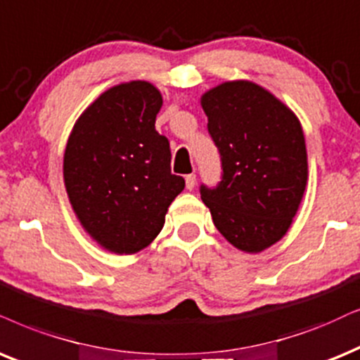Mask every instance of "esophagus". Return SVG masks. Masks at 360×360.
I'll return each instance as SVG.
<instances>
[{
	"instance_id": "1",
	"label": "esophagus",
	"mask_w": 360,
	"mask_h": 360,
	"mask_svg": "<svg viewBox=\"0 0 360 360\" xmlns=\"http://www.w3.org/2000/svg\"><path fill=\"white\" fill-rule=\"evenodd\" d=\"M186 188L193 191L195 188V174H188L186 176Z\"/></svg>"
}]
</instances>
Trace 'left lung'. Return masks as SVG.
Returning a JSON list of instances; mask_svg holds the SVG:
<instances>
[{"label":"left lung","instance_id":"obj_1","mask_svg":"<svg viewBox=\"0 0 360 360\" xmlns=\"http://www.w3.org/2000/svg\"><path fill=\"white\" fill-rule=\"evenodd\" d=\"M219 149L222 179L201 186L214 226L234 248L261 252L284 238L307 184L302 126L284 103L252 81H227L201 96Z\"/></svg>","mask_w":360,"mask_h":360}]
</instances>
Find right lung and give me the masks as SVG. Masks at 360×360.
I'll return each instance as SVG.
<instances>
[{
	"instance_id": "right-lung-1",
	"label": "right lung",
	"mask_w": 360,
	"mask_h": 360,
	"mask_svg": "<svg viewBox=\"0 0 360 360\" xmlns=\"http://www.w3.org/2000/svg\"><path fill=\"white\" fill-rule=\"evenodd\" d=\"M162 96L148 81L112 86L78 117L63 176L84 231L106 251L134 254L161 233L184 189L171 172L166 136L154 127Z\"/></svg>"
}]
</instances>
